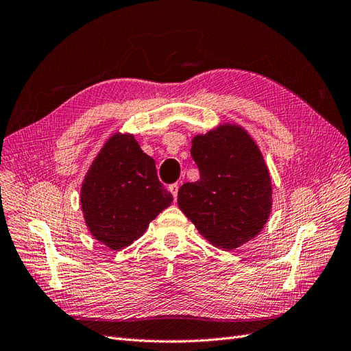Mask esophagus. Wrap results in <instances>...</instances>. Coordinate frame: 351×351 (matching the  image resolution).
Here are the masks:
<instances>
[{
    "label": "esophagus",
    "instance_id": "34e87169",
    "mask_svg": "<svg viewBox=\"0 0 351 351\" xmlns=\"http://www.w3.org/2000/svg\"><path fill=\"white\" fill-rule=\"evenodd\" d=\"M178 189H179V184L176 182V184H172V185H169V191L173 194V198L176 199V197H178Z\"/></svg>",
    "mask_w": 351,
    "mask_h": 351
}]
</instances>
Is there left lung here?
<instances>
[{"instance_id": "1", "label": "left lung", "mask_w": 351, "mask_h": 351, "mask_svg": "<svg viewBox=\"0 0 351 351\" xmlns=\"http://www.w3.org/2000/svg\"><path fill=\"white\" fill-rule=\"evenodd\" d=\"M191 156L199 179L179 188V208L215 247L234 250L254 238L272 208V182L252 136L220 125L193 139Z\"/></svg>"}]
</instances>
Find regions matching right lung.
<instances>
[{"mask_svg": "<svg viewBox=\"0 0 351 351\" xmlns=\"http://www.w3.org/2000/svg\"><path fill=\"white\" fill-rule=\"evenodd\" d=\"M172 202L173 195L158 181L154 160L134 135L116 134L108 139L81 189L89 232L112 250L132 244Z\"/></svg>", "mask_w": 351, "mask_h": 351, "instance_id": "right-lung-1", "label": "right lung"}]
</instances>
